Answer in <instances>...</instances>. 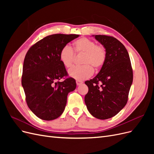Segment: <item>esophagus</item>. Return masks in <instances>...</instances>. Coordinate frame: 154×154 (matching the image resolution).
Segmentation results:
<instances>
[{"instance_id":"esophagus-1","label":"esophagus","mask_w":154,"mask_h":154,"mask_svg":"<svg viewBox=\"0 0 154 154\" xmlns=\"http://www.w3.org/2000/svg\"><path fill=\"white\" fill-rule=\"evenodd\" d=\"M82 83H83V82H82L76 80V85H77L78 86H79V85H81L82 84Z\"/></svg>"}]
</instances>
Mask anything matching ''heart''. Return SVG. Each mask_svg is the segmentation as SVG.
Listing matches in <instances>:
<instances>
[{"label": "heart", "instance_id": "heart-1", "mask_svg": "<svg viewBox=\"0 0 154 154\" xmlns=\"http://www.w3.org/2000/svg\"><path fill=\"white\" fill-rule=\"evenodd\" d=\"M72 45V49L68 45H64L59 53L60 62L66 68L71 67L73 64V50L75 54H83L82 63L84 66L70 69L69 74L71 77L78 81L85 80L94 73L93 68L99 70L104 66L106 60V51L104 46L96 44L94 40L85 37L75 40Z\"/></svg>", "mask_w": 154, "mask_h": 154}]
</instances>
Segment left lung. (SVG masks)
Instances as JSON below:
<instances>
[{
  "instance_id": "8db88e82",
  "label": "left lung",
  "mask_w": 154,
  "mask_h": 154,
  "mask_svg": "<svg viewBox=\"0 0 154 154\" xmlns=\"http://www.w3.org/2000/svg\"><path fill=\"white\" fill-rule=\"evenodd\" d=\"M106 51V60L97 75L86 81L85 103L88 112L100 119L112 118L128 101L133 71L127 50L113 36L93 35Z\"/></svg>"
}]
</instances>
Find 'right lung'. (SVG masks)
I'll list each match as a JSON object with an SVG mask.
<instances>
[{
	"label": "right lung",
	"mask_w": 154,
	"mask_h": 154,
	"mask_svg": "<svg viewBox=\"0 0 154 154\" xmlns=\"http://www.w3.org/2000/svg\"><path fill=\"white\" fill-rule=\"evenodd\" d=\"M78 35L54 34L37 42L27 51L23 65L22 85L29 109L41 119L50 121L62 115L69 92L76 88V81L59 58L64 45Z\"/></svg>",
	"instance_id": "right-lung-1"
}]
</instances>
